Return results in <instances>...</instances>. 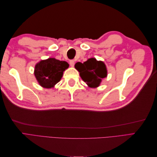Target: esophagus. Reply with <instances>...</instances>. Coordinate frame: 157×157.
I'll use <instances>...</instances> for the list:
<instances>
[{
    "instance_id": "esophagus-1",
    "label": "esophagus",
    "mask_w": 157,
    "mask_h": 157,
    "mask_svg": "<svg viewBox=\"0 0 157 157\" xmlns=\"http://www.w3.org/2000/svg\"><path fill=\"white\" fill-rule=\"evenodd\" d=\"M69 65H70L71 67H74V65H75V61H74V60H71V61H69Z\"/></svg>"
}]
</instances>
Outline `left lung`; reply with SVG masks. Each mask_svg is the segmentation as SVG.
<instances>
[{
	"label": "left lung",
	"instance_id": "8db88e82",
	"mask_svg": "<svg viewBox=\"0 0 157 157\" xmlns=\"http://www.w3.org/2000/svg\"><path fill=\"white\" fill-rule=\"evenodd\" d=\"M75 67L78 71L81 78L91 88L99 86L101 79L107 77L105 65L95 58L88 59L83 63L77 62Z\"/></svg>",
	"mask_w": 157,
	"mask_h": 157
}]
</instances>
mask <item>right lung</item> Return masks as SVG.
Segmentation results:
<instances>
[{"mask_svg":"<svg viewBox=\"0 0 157 157\" xmlns=\"http://www.w3.org/2000/svg\"><path fill=\"white\" fill-rule=\"evenodd\" d=\"M68 67L69 64L66 61L48 58L36 65L35 75L40 86L50 88L60 81L63 71Z\"/></svg>","mask_w":157,"mask_h":157,"instance_id":"right-lung-1","label":"right lung"}]
</instances>
